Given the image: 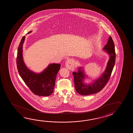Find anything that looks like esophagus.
Listing matches in <instances>:
<instances>
[{
    "label": "esophagus",
    "mask_w": 133,
    "mask_h": 133,
    "mask_svg": "<svg viewBox=\"0 0 133 133\" xmlns=\"http://www.w3.org/2000/svg\"><path fill=\"white\" fill-rule=\"evenodd\" d=\"M75 61L73 59H69L67 60L65 63V65L66 68L68 69H72L75 68Z\"/></svg>",
    "instance_id": "1"
}]
</instances>
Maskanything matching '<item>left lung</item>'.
Masks as SVG:
<instances>
[{
	"instance_id": "obj_1",
	"label": "left lung",
	"mask_w": 133,
	"mask_h": 133,
	"mask_svg": "<svg viewBox=\"0 0 133 133\" xmlns=\"http://www.w3.org/2000/svg\"><path fill=\"white\" fill-rule=\"evenodd\" d=\"M104 50H105V51L109 54L110 58L104 73L92 84L87 85L84 83L83 80L85 78V75L80 69L77 73L75 72L72 73L76 90L81 95H89L99 92L105 87L110 79L116 61L115 45L111 36L109 37L107 44L104 46Z\"/></svg>"
}]
</instances>
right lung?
<instances>
[{"label": "right lung", "instance_id": "1", "mask_svg": "<svg viewBox=\"0 0 133 133\" xmlns=\"http://www.w3.org/2000/svg\"><path fill=\"white\" fill-rule=\"evenodd\" d=\"M31 32H28V34ZM25 38V36L23 37L17 49L16 61L18 72L23 80L35 95L49 96L54 92L56 76L60 69V64H50L41 73H35L29 70L23 60V44Z\"/></svg>", "mask_w": 133, "mask_h": 133}]
</instances>
